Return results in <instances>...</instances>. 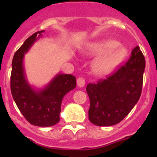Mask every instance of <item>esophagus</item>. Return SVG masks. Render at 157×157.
I'll list each match as a JSON object with an SVG mask.
<instances>
[{
	"label": "esophagus",
	"instance_id": "1",
	"mask_svg": "<svg viewBox=\"0 0 157 157\" xmlns=\"http://www.w3.org/2000/svg\"><path fill=\"white\" fill-rule=\"evenodd\" d=\"M76 83H77V86L78 87H84L85 86V80H84L82 77H79L77 80H76Z\"/></svg>",
	"mask_w": 157,
	"mask_h": 157
}]
</instances>
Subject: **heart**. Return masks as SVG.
Instances as JSON below:
<instances>
[{
    "mask_svg": "<svg viewBox=\"0 0 157 157\" xmlns=\"http://www.w3.org/2000/svg\"><path fill=\"white\" fill-rule=\"evenodd\" d=\"M82 53L87 56H98L93 62L92 70L98 76L113 72L128 55V50L113 39L94 40L85 45Z\"/></svg>",
    "mask_w": 157,
    "mask_h": 157,
    "instance_id": "heart-1",
    "label": "heart"
}]
</instances>
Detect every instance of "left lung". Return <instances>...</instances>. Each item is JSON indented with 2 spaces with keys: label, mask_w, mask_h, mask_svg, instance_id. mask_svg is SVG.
Returning a JSON list of instances; mask_svg holds the SVG:
<instances>
[{
  "label": "left lung",
  "mask_w": 157,
  "mask_h": 157,
  "mask_svg": "<svg viewBox=\"0 0 157 157\" xmlns=\"http://www.w3.org/2000/svg\"><path fill=\"white\" fill-rule=\"evenodd\" d=\"M145 59L139 46L124 66L97 84L86 87L90 107L89 120L98 126L118 124L139 101L142 92Z\"/></svg>",
  "instance_id": "1"
}]
</instances>
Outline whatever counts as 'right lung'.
I'll return each mask as SVG.
<instances>
[{"label":"right lung","instance_id":"obj_1","mask_svg":"<svg viewBox=\"0 0 157 157\" xmlns=\"http://www.w3.org/2000/svg\"><path fill=\"white\" fill-rule=\"evenodd\" d=\"M44 32L40 31L29 36L13 55L10 90L17 107L30 124L49 127L60 121L63 98L76 88V81L72 75L58 73L43 88H36L28 82L23 63L24 56Z\"/></svg>","mask_w":157,"mask_h":157}]
</instances>
